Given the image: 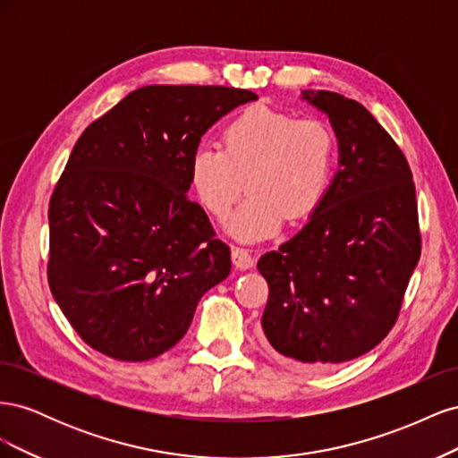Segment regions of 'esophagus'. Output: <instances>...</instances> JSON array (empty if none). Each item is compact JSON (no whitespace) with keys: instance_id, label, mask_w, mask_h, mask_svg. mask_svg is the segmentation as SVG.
I'll return each mask as SVG.
<instances>
[{"instance_id":"34e87169","label":"esophagus","mask_w":458,"mask_h":458,"mask_svg":"<svg viewBox=\"0 0 458 458\" xmlns=\"http://www.w3.org/2000/svg\"><path fill=\"white\" fill-rule=\"evenodd\" d=\"M231 258H233V263H234V267H237V269L246 271V269H250L254 266V258L250 256V252L244 250V248L234 246L231 250Z\"/></svg>"}]
</instances>
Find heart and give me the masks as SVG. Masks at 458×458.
<instances>
[{"mask_svg": "<svg viewBox=\"0 0 458 458\" xmlns=\"http://www.w3.org/2000/svg\"><path fill=\"white\" fill-rule=\"evenodd\" d=\"M224 143H200L192 150L191 183L206 210L224 217L246 179L250 197L224 225L241 242L271 237L284 217H308L335 175L336 137L321 120H300L261 105L229 123Z\"/></svg>", "mask_w": 458, "mask_h": 458, "instance_id": "obj_1", "label": "heart"}]
</instances>
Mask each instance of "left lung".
I'll use <instances>...</instances> for the list:
<instances>
[{"label":"left lung","mask_w":458,"mask_h":458,"mask_svg":"<svg viewBox=\"0 0 458 458\" xmlns=\"http://www.w3.org/2000/svg\"><path fill=\"white\" fill-rule=\"evenodd\" d=\"M338 141V170L293 239L266 252L263 345L283 365L321 372L369 353L392 330L420 258L409 164L369 110L340 93L300 95Z\"/></svg>","instance_id":"left-lung-1"}]
</instances>
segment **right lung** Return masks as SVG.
<instances>
[{
	"instance_id": "add662e5",
	"label": "right lung",
	"mask_w": 458,
	"mask_h": 458,
	"mask_svg": "<svg viewBox=\"0 0 458 458\" xmlns=\"http://www.w3.org/2000/svg\"><path fill=\"white\" fill-rule=\"evenodd\" d=\"M248 89L145 86L89 123L49 202V286L88 345L148 361L185 336L231 273L229 246L189 200L191 157Z\"/></svg>"
}]
</instances>
